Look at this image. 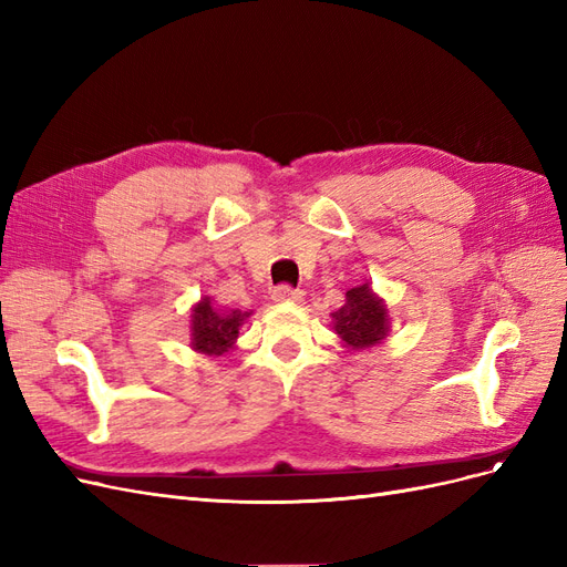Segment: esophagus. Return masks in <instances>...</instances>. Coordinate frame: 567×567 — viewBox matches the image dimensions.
<instances>
[{
    "label": "esophagus",
    "mask_w": 567,
    "mask_h": 567,
    "mask_svg": "<svg viewBox=\"0 0 567 567\" xmlns=\"http://www.w3.org/2000/svg\"><path fill=\"white\" fill-rule=\"evenodd\" d=\"M270 297H272V301L287 303V301H299L301 299V291L295 289V287H289V285H280V287L272 289Z\"/></svg>",
    "instance_id": "esophagus-1"
}]
</instances>
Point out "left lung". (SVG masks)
Instances as JSON below:
<instances>
[{"label": "left lung", "instance_id": "8db88e82", "mask_svg": "<svg viewBox=\"0 0 567 567\" xmlns=\"http://www.w3.org/2000/svg\"><path fill=\"white\" fill-rule=\"evenodd\" d=\"M389 308L364 282L346 291V303L332 313V330L353 351L372 349L389 337Z\"/></svg>", "mask_w": 567, "mask_h": 567}]
</instances>
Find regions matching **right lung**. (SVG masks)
Wrapping results in <instances>:
<instances>
[{"mask_svg":"<svg viewBox=\"0 0 567 567\" xmlns=\"http://www.w3.org/2000/svg\"><path fill=\"white\" fill-rule=\"evenodd\" d=\"M251 313H243V310H221L212 306V299L205 297L199 303L193 306L190 313V349L205 355H224L228 353L240 327Z\"/></svg>","mask_w":567,"mask_h":567,"instance_id":"obj_1","label":"right lung"}]
</instances>
